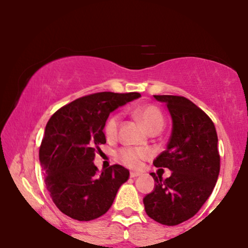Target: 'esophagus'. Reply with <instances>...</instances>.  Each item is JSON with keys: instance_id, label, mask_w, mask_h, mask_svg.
I'll list each match as a JSON object with an SVG mask.
<instances>
[{"instance_id": "34e87169", "label": "esophagus", "mask_w": 248, "mask_h": 248, "mask_svg": "<svg viewBox=\"0 0 248 248\" xmlns=\"http://www.w3.org/2000/svg\"><path fill=\"white\" fill-rule=\"evenodd\" d=\"M140 175H141V172H138V171H132V172H130V177H133V178L138 177V176H140Z\"/></svg>"}]
</instances>
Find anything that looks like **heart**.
Instances as JSON below:
<instances>
[{"label": "heart", "mask_w": 248, "mask_h": 248, "mask_svg": "<svg viewBox=\"0 0 248 248\" xmlns=\"http://www.w3.org/2000/svg\"><path fill=\"white\" fill-rule=\"evenodd\" d=\"M135 115L138 116L143 126L149 130L150 133L154 130H161L164 126V118L161 110L154 105H143L136 108ZM119 121L120 116L114 114L108 118L105 124V134L108 139H114L118 134ZM150 153L147 149L141 148H124L118 154V157L120 158L122 163L130 168H139L141 166L142 161L149 157Z\"/></svg>", "instance_id": "obj_1"}]
</instances>
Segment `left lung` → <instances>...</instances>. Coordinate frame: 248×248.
Listing matches in <instances>:
<instances>
[{"instance_id": "left-lung-1", "label": "left lung", "mask_w": 248, "mask_h": 248, "mask_svg": "<svg viewBox=\"0 0 248 248\" xmlns=\"http://www.w3.org/2000/svg\"><path fill=\"white\" fill-rule=\"evenodd\" d=\"M172 120L167 149L154 166L168 168L170 177L152 172L155 186L143 198L144 210L157 223L173 226L197 213L213 191L220 170L218 136L211 119L184 96L154 95Z\"/></svg>"}]
</instances>
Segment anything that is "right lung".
I'll return each instance as SVG.
<instances>
[{
	"instance_id": "1",
	"label": "right lung",
	"mask_w": 248,
	"mask_h": 248,
	"mask_svg": "<svg viewBox=\"0 0 248 248\" xmlns=\"http://www.w3.org/2000/svg\"><path fill=\"white\" fill-rule=\"evenodd\" d=\"M140 93L101 92L82 96L50 118L39 148L45 186L64 215L88 221L105 215L129 177L119 164L98 173L95 152L106 143L104 128L113 110Z\"/></svg>"
}]
</instances>
